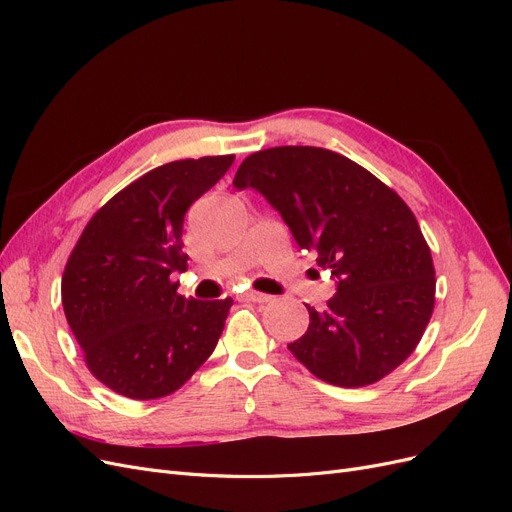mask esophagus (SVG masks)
Masks as SVG:
<instances>
[{"label": "esophagus", "mask_w": 512, "mask_h": 512, "mask_svg": "<svg viewBox=\"0 0 512 512\" xmlns=\"http://www.w3.org/2000/svg\"><path fill=\"white\" fill-rule=\"evenodd\" d=\"M245 301H252V303H269L273 297L271 294H265V292H256V290H250L243 294Z\"/></svg>", "instance_id": "34e87169"}]
</instances>
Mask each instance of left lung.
Instances as JSON below:
<instances>
[{
    "mask_svg": "<svg viewBox=\"0 0 512 512\" xmlns=\"http://www.w3.org/2000/svg\"><path fill=\"white\" fill-rule=\"evenodd\" d=\"M235 188H254L282 213L301 250L337 277L327 307L288 350L335 386L389 376L421 342L436 303V269L414 213L367 168L322 147L247 156Z\"/></svg>",
    "mask_w": 512,
    "mask_h": 512,
    "instance_id": "1",
    "label": "left lung"
}]
</instances>
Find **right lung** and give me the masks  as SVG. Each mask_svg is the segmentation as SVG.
Returning <instances> with one entry per match:
<instances>
[{"instance_id":"1","label":"right lung","mask_w":512,"mask_h":512,"mask_svg":"<svg viewBox=\"0 0 512 512\" xmlns=\"http://www.w3.org/2000/svg\"><path fill=\"white\" fill-rule=\"evenodd\" d=\"M235 156L149 170L83 228L61 275V303L87 369L130 399H158L192 378L218 346L232 299H185L183 218Z\"/></svg>"}]
</instances>
